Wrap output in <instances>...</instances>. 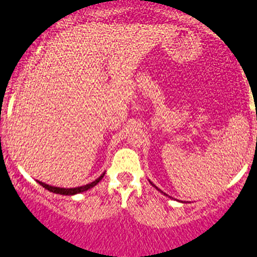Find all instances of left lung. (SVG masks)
Returning <instances> with one entry per match:
<instances>
[{
  "label": "left lung",
  "mask_w": 257,
  "mask_h": 257,
  "mask_svg": "<svg viewBox=\"0 0 257 257\" xmlns=\"http://www.w3.org/2000/svg\"><path fill=\"white\" fill-rule=\"evenodd\" d=\"M149 182H150V181H149ZM150 183H152V182H150ZM152 185H153V183H152ZM153 186H154V185H153ZM154 187H155V188H157L158 191H161V190H159V188H158V187H157V186H154ZM161 192H162V191H161ZM164 195H166V194H164Z\"/></svg>",
  "instance_id": "obj_1"
}]
</instances>
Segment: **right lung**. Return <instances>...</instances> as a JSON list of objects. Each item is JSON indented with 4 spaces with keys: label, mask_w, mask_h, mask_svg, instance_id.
Instances as JSON below:
<instances>
[{
    "label": "right lung",
    "mask_w": 257,
    "mask_h": 257,
    "mask_svg": "<svg viewBox=\"0 0 257 257\" xmlns=\"http://www.w3.org/2000/svg\"><path fill=\"white\" fill-rule=\"evenodd\" d=\"M105 173H103L100 177L96 178L95 181H93V182L88 183V185H84V186H80V187H74V188H65V187H56V186H49L47 185V183L44 182H41V181H38V183L39 185L43 186L46 190H48V191L53 192V194H60V195H76V194H80V192H84V191H88V190H90L91 187H94L95 185H98V182H99L100 180H102L103 177H104Z\"/></svg>",
    "instance_id": "right-lung-1"
}]
</instances>
